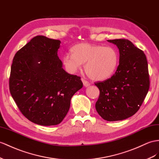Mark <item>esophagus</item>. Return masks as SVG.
<instances>
[{"label": "esophagus", "mask_w": 159, "mask_h": 159, "mask_svg": "<svg viewBox=\"0 0 159 159\" xmlns=\"http://www.w3.org/2000/svg\"><path fill=\"white\" fill-rule=\"evenodd\" d=\"M82 81H83V84H84V87H89V85H90V83H89L87 80H84V79H82Z\"/></svg>", "instance_id": "34e87169"}]
</instances>
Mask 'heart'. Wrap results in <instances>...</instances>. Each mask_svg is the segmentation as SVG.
Wrapping results in <instances>:
<instances>
[{"instance_id":"obj_1","label":"heart","mask_w":159,"mask_h":159,"mask_svg":"<svg viewBox=\"0 0 159 159\" xmlns=\"http://www.w3.org/2000/svg\"><path fill=\"white\" fill-rule=\"evenodd\" d=\"M72 54H67L62 58L66 71L74 74L84 64V70L91 79L105 80L116 72L119 65V54L111 46L80 43L71 48Z\"/></svg>"}]
</instances>
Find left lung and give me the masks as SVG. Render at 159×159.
<instances>
[{"label": "left lung", "mask_w": 159, "mask_h": 159, "mask_svg": "<svg viewBox=\"0 0 159 159\" xmlns=\"http://www.w3.org/2000/svg\"><path fill=\"white\" fill-rule=\"evenodd\" d=\"M107 41L119 49L120 63L111 78L95 83L100 91L95 108L105 120L120 121L135 114L147 95L150 86L148 62L144 52L130 41Z\"/></svg>", "instance_id": "obj_1"}]
</instances>
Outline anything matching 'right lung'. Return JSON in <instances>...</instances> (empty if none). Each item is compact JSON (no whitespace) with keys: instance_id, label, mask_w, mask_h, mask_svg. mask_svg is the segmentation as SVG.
<instances>
[{"instance_id":"right-lung-1","label":"right lung","mask_w":159,"mask_h":159,"mask_svg":"<svg viewBox=\"0 0 159 159\" xmlns=\"http://www.w3.org/2000/svg\"><path fill=\"white\" fill-rule=\"evenodd\" d=\"M61 42L38 35L16 53L9 89L20 111L38 125L59 124L72 97L83 87L80 77L68 74L58 56Z\"/></svg>"}]
</instances>
